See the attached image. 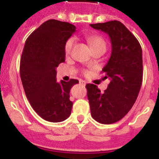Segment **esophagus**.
<instances>
[{"label":"esophagus","instance_id":"esophagus-1","mask_svg":"<svg viewBox=\"0 0 159 159\" xmlns=\"http://www.w3.org/2000/svg\"><path fill=\"white\" fill-rule=\"evenodd\" d=\"M80 84H81L83 86H85V85H86V82L84 80H80Z\"/></svg>","mask_w":159,"mask_h":159}]
</instances>
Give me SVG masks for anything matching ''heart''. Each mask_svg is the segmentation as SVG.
<instances>
[{
	"label": "heart",
	"instance_id": "obj_1",
	"mask_svg": "<svg viewBox=\"0 0 159 159\" xmlns=\"http://www.w3.org/2000/svg\"><path fill=\"white\" fill-rule=\"evenodd\" d=\"M88 40L89 42L90 46H91L92 50L95 48H106V42L101 36H90L88 37ZM75 39L74 37H70L66 40L64 47L65 55L68 56V55L71 54L73 47L75 45ZM84 73H88V71H84Z\"/></svg>",
	"mask_w": 159,
	"mask_h": 159
}]
</instances>
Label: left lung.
I'll return each mask as SVG.
<instances>
[{
  "instance_id": "obj_1",
  "label": "left lung",
  "mask_w": 159,
  "mask_h": 159,
  "mask_svg": "<svg viewBox=\"0 0 159 159\" xmlns=\"http://www.w3.org/2000/svg\"><path fill=\"white\" fill-rule=\"evenodd\" d=\"M109 36L111 55L102 68L110 84L103 93L95 84H88L91 114L102 124L123 119L135 102L143 82V52L135 36L118 20L90 25Z\"/></svg>"
}]
</instances>
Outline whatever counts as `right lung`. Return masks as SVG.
Listing matches in <instances>:
<instances>
[{"mask_svg":"<svg viewBox=\"0 0 159 159\" xmlns=\"http://www.w3.org/2000/svg\"><path fill=\"white\" fill-rule=\"evenodd\" d=\"M75 26L48 20L28 37L20 58V74L25 95L36 113L46 121L62 122L71 115L70 90L77 80L57 81V67L65 61L64 43Z\"/></svg>","mask_w":159,"mask_h":159,"instance_id":"obj_1","label":"right lung"}]
</instances>
